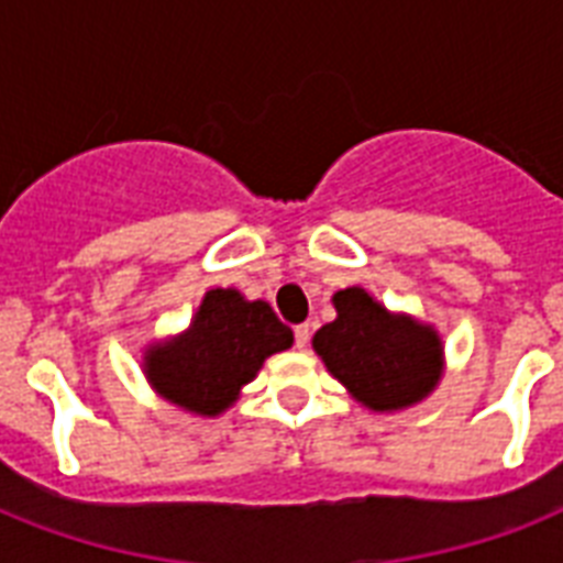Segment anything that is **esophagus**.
<instances>
[{"instance_id": "34e87169", "label": "esophagus", "mask_w": 563, "mask_h": 563, "mask_svg": "<svg viewBox=\"0 0 563 563\" xmlns=\"http://www.w3.org/2000/svg\"><path fill=\"white\" fill-rule=\"evenodd\" d=\"M309 335H312L309 324H298V327H295V344H298V351H303V347H307Z\"/></svg>"}]
</instances>
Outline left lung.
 Returning <instances> with one entry per match:
<instances>
[{"label": "left lung", "instance_id": "1", "mask_svg": "<svg viewBox=\"0 0 563 563\" xmlns=\"http://www.w3.org/2000/svg\"><path fill=\"white\" fill-rule=\"evenodd\" d=\"M335 318L312 335L324 368L365 409L418 406L444 376V342L432 324L391 312L362 286L333 295Z\"/></svg>", "mask_w": 563, "mask_h": 563}]
</instances>
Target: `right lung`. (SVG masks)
<instances>
[{"label": "right lung", "mask_w": 563, "mask_h": 563, "mask_svg": "<svg viewBox=\"0 0 563 563\" xmlns=\"http://www.w3.org/2000/svg\"><path fill=\"white\" fill-rule=\"evenodd\" d=\"M295 335L265 300L239 289L203 291L189 327L145 344L143 374L157 397L195 418H219L263 362L289 351Z\"/></svg>", "instance_id": "obj_1"}]
</instances>
